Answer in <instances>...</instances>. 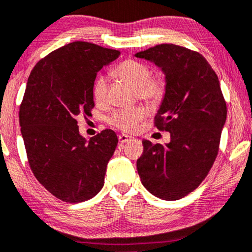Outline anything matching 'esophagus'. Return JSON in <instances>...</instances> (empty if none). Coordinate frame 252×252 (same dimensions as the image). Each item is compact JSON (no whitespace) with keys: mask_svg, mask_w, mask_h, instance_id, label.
Segmentation results:
<instances>
[{"mask_svg":"<svg viewBox=\"0 0 252 252\" xmlns=\"http://www.w3.org/2000/svg\"><path fill=\"white\" fill-rule=\"evenodd\" d=\"M130 140H131V137L127 136V134H125V133L119 134V141L121 142V144H123V142H127Z\"/></svg>","mask_w":252,"mask_h":252,"instance_id":"esophagus-1","label":"esophagus"}]
</instances>
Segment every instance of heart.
<instances>
[{"instance_id": "1", "label": "heart", "mask_w": 252, "mask_h": 252, "mask_svg": "<svg viewBox=\"0 0 252 252\" xmlns=\"http://www.w3.org/2000/svg\"><path fill=\"white\" fill-rule=\"evenodd\" d=\"M115 74L121 80L137 89L141 99L149 103H157L163 98L166 90V81L163 76L150 77V69L145 63L136 60H126L115 69ZM108 78L102 76L97 79L94 85V98L98 104H104L107 100ZM148 110L145 106H134L116 111L112 115V126L120 130L132 132L138 127L139 122L146 118Z\"/></svg>"}]
</instances>
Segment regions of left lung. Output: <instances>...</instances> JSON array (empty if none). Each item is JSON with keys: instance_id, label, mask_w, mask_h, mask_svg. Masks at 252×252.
I'll use <instances>...</instances> for the list:
<instances>
[{"instance_id": "obj_1", "label": "left lung", "mask_w": 252, "mask_h": 252, "mask_svg": "<svg viewBox=\"0 0 252 252\" xmlns=\"http://www.w3.org/2000/svg\"><path fill=\"white\" fill-rule=\"evenodd\" d=\"M160 67L166 90L155 116L157 129L171 133L168 144L144 140L137 160L141 183L163 200H178L198 188L219 154L226 103L219 77L204 56L174 44L139 52Z\"/></svg>"}]
</instances>
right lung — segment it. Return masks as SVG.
<instances>
[{
	"label": "right lung",
	"mask_w": 252,
	"mask_h": 252,
	"mask_svg": "<svg viewBox=\"0 0 252 252\" xmlns=\"http://www.w3.org/2000/svg\"><path fill=\"white\" fill-rule=\"evenodd\" d=\"M119 55L73 42L45 56L30 72L19 110L28 163L40 185L62 201H86L104 186L118 137L106 129L87 141L77 119L92 114L97 72Z\"/></svg>",
	"instance_id": "obj_1"
}]
</instances>
